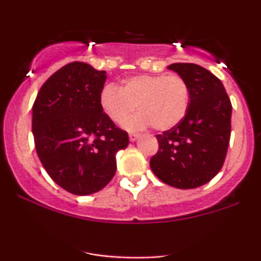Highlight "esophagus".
<instances>
[{
  "mask_svg": "<svg viewBox=\"0 0 261 261\" xmlns=\"http://www.w3.org/2000/svg\"><path fill=\"white\" fill-rule=\"evenodd\" d=\"M140 135L139 134H135V133H131V134H128V139H130V141H135L137 139V137H139Z\"/></svg>",
  "mask_w": 261,
  "mask_h": 261,
  "instance_id": "1",
  "label": "esophagus"
}]
</instances>
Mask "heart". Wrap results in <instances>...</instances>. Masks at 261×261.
<instances>
[{
	"mask_svg": "<svg viewBox=\"0 0 261 261\" xmlns=\"http://www.w3.org/2000/svg\"><path fill=\"white\" fill-rule=\"evenodd\" d=\"M190 92L178 74H139L125 80L119 87L108 86L99 97L101 112L110 121L121 124L134 111L140 112L125 121L128 130L152 125L158 131L173 128L187 115Z\"/></svg>",
	"mask_w": 261,
	"mask_h": 261,
	"instance_id": "b5f03b06",
	"label": "heart"
}]
</instances>
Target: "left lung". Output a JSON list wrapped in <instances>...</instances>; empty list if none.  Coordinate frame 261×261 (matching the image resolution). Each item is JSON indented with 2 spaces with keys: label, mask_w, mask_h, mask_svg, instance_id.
Here are the masks:
<instances>
[{
  "label": "left lung",
  "mask_w": 261,
  "mask_h": 261,
  "mask_svg": "<svg viewBox=\"0 0 261 261\" xmlns=\"http://www.w3.org/2000/svg\"><path fill=\"white\" fill-rule=\"evenodd\" d=\"M187 81L190 101L176 126L157 135L158 151L149 161L152 172L170 187L194 189L222 168L230 139L232 104L220 80L195 64H173Z\"/></svg>",
  "instance_id": "left-lung-1"
}]
</instances>
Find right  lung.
Returning <instances> with one entry per match:
<instances>
[{
	"label": "right lung",
	"mask_w": 261,
	"mask_h": 261,
	"mask_svg": "<svg viewBox=\"0 0 261 261\" xmlns=\"http://www.w3.org/2000/svg\"><path fill=\"white\" fill-rule=\"evenodd\" d=\"M106 80V71L71 62L45 81L33 104L39 160L50 178L74 195L106 187L115 175V153L128 145L126 131L101 112Z\"/></svg>",
	"instance_id": "1"
}]
</instances>
